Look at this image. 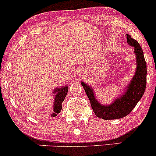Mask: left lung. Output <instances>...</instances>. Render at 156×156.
<instances>
[{"label":"left lung","instance_id":"1","mask_svg":"<svg viewBox=\"0 0 156 156\" xmlns=\"http://www.w3.org/2000/svg\"><path fill=\"white\" fill-rule=\"evenodd\" d=\"M127 42L130 46L134 48V53L136 58V69L134 76L122 97L115 100L110 105L105 106L100 104L96 99L94 89L84 82H81V85L84 87L90 102L93 111L100 119L112 120L125 117L130 114V112L136 106L145 92L147 71L144 52L139 43L127 34Z\"/></svg>","mask_w":156,"mask_h":156}]
</instances>
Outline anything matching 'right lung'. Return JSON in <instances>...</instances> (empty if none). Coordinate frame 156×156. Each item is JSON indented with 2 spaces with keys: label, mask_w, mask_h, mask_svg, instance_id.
<instances>
[{
  "label": "right lung",
  "mask_w": 156,
  "mask_h": 156,
  "mask_svg": "<svg viewBox=\"0 0 156 156\" xmlns=\"http://www.w3.org/2000/svg\"><path fill=\"white\" fill-rule=\"evenodd\" d=\"M67 92H68V86L59 87L54 90L53 94H56V95L53 102V113L50 115L51 117H55L57 115L58 113L61 112L62 103L65 100V97H66Z\"/></svg>",
  "instance_id": "right-lung-1"
}]
</instances>
